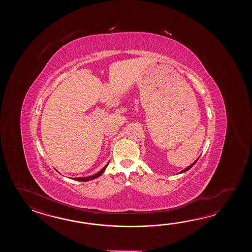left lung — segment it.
Segmentation results:
<instances>
[{
    "mask_svg": "<svg viewBox=\"0 0 252 252\" xmlns=\"http://www.w3.org/2000/svg\"><path fill=\"white\" fill-rule=\"evenodd\" d=\"M198 158H197V159H196V160L194 161V162H193V164H192V165H190V166H188V167H187V168H185V169H184V170H182V171L180 172V173H184V172H187L188 171V170H189V169H190V168H191V167H192V166H193V165H194V164H195V163H196V161L198 160Z\"/></svg>",
    "mask_w": 252,
    "mask_h": 252,
    "instance_id": "8db88e82",
    "label": "left lung"
}]
</instances>
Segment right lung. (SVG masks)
Returning a JSON list of instances; mask_svg holds the SVG:
<instances>
[{
    "instance_id": "right-lung-1",
    "label": "right lung",
    "mask_w": 252,
    "mask_h": 252,
    "mask_svg": "<svg viewBox=\"0 0 252 252\" xmlns=\"http://www.w3.org/2000/svg\"><path fill=\"white\" fill-rule=\"evenodd\" d=\"M109 164V163H108ZM108 164H106L104 167L102 168V170H100V171L96 173V174H94V175H93V176H90V177H77V178H75V180L76 181H82V182H86V181H89V180H93V179H94V178H96V177H99L101 175H102V173L104 172V170L106 169V167H107Z\"/></svg>"
}]
</instances>
